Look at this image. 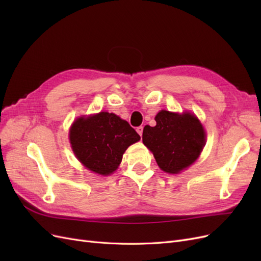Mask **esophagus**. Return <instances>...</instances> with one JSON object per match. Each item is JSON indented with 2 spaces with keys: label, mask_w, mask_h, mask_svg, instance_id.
<instances>
[{
  "label": "esophagus",
  "mask_w": 261,
  "mask_h": 261,
  "mask_svg": "<svg viewBox=\"0 0 261 261\" xmlns=\"http://www.w3.org/2000/svg\"><path fill=\"white\" fill-rule=\"evenodd\" d=\"M136 130H137V133L139 134V135L141 136V135H143V130H144V127H143V126H138V127L136 128Z\"/></svg>",
  "instance_id": "esophagus-1"
}]
</instances>
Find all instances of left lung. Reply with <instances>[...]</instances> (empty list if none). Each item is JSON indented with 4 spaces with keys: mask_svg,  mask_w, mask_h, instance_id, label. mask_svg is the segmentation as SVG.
Returning <instances> with one entry per match:
<instances>
[{
    "mask_svg": "<svg viewBox=\"0 0 261 261\" xmlns=\"http://www.w3.org/2000/svg\"><path fill=\"white\" fill-rule=\"evenodd\" d=\"M156 125H146L143 143L150 149L160 169L178 173L199 156L206 141L202 125L191 113L177 114L162 110L155 116Z\"/></svg>",
    "mask_w": 261,
    "mask_h": 261,
    "instance_id": "obj_1",
    "label": "left lung"
}]
</instances>
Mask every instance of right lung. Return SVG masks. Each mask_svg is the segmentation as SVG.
I'll list each match as a JSON object with an SVG mask.
<instances>
[{
  "instance_id": "1",
  "label": "right lung",
  "mask_w": 261,
  "mask_h": 261,
  "mask_svg": "<svg viewBox=\"0 0 261 261\" xmlns=\"http://www.w3.org/2000/svg\"><path fill=\"white\" fill-rule=\"evenodd\" d=\"M139 139L137 132L127 122L108 112L77 118L69 130L77 159L87 169L101 175L113 173L125 150Z\"/></svg>"
}]
</instances>
